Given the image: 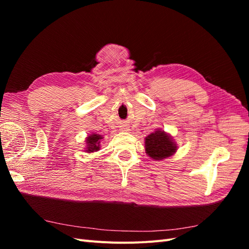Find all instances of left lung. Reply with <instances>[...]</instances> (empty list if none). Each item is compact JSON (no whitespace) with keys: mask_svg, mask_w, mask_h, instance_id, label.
<instances>
[{"mask_svg":"<svg viewBox=\"0 0 249 249\" xmlns=\"http://www.w3.org/2000/svg\"><path fill=\"white\" fill-rule=\"evenodd\" d=\"M177 144L168 134L157 130L145 138V152L154 160H163L176 153Z\"/></svg>","mask_w":249,"mask_h":249,"instance_id":"obj_1","label":"left lung"}]
</instances>
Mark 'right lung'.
<instances>
[{
  "label": "right lung",
  "instance_id": "obj_1",
  "mask_svg": "<svg viewBox=\"0 0 249 249\" xmlns=\"http://www.w3.org/2000/svg\"><path fill=\"white\" fill-rule=\"evenodd\" d=\"M101 139H103V137L99 134H92L88 136L86 139V153H93L99 150L101 146Z\"/></svg>",
  "mask_w": 249,
  "mask_h": 249
}]
</instances>
